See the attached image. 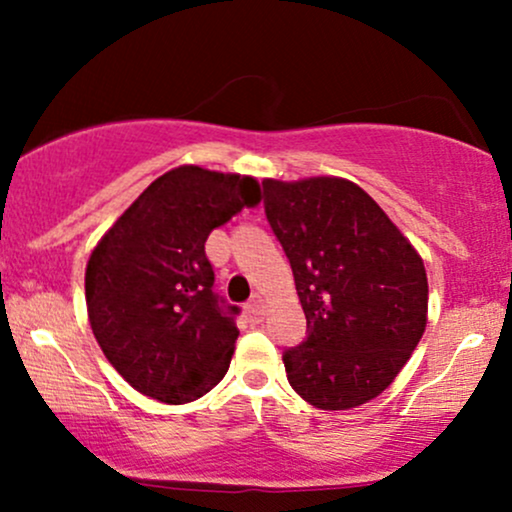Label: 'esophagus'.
Segmentation results:
<instances>
[{
	"mask_svg": "<svg viewBox=\"0 0 512 512\" xmlns=\"http://www.w3.org/2000/svg\"><path fill=\"white\" fill-rule=\"evenodd\" d=\"M248 315L252 317V320H262V315H264V303L260 301V298H252V301L248 303Z\"/></svg>",
	"mask_w": 512,
	"mask_h": 512,
	"instance_id": "1",
	"label": "esophagus"
}]
</instances>
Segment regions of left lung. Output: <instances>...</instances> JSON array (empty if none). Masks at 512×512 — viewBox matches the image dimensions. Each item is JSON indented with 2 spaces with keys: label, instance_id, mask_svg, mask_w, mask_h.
I'll use <instances>...</instances> for the list:
<instances>
[{
  "label": "left lung",
  "instance_id": "obj_1",
  "mask_svg": "<svg viewBox=\"0 0 512 512\" xmlns=\"http://www.w3.org/2000/svg\"><path fill=\"white\" fill-rule=\"evenodd\" d=\"M262 190L308 320L305 342L284 354L286 378L317 409L361 407L390 387L426 330L424 260L354 182L267 178Z\"/></svg>",
  "mask_w": 512,
  "mask_h": 512
}]
</instances>
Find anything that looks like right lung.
<instances>
[{
  "label": "right lung",
  "mask_w": 512,
  "mask_h": 512,
  "mask_svg": "<svg viewBox=\"0 0 512 512\" xmlns=\"http://www.w3.org/2000/svg\"><path fill=\"white\" fill-rule=\"evenodd\" d=\"M260 197L250 175L173 168L93 248L86 264L88 322L105 358L137 392L185 404L226 375L238 305L214 293L204 243Z\"/></svg>",
  "instance_id": "obj_1"
}]
</instances>
